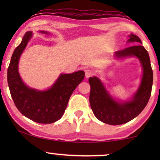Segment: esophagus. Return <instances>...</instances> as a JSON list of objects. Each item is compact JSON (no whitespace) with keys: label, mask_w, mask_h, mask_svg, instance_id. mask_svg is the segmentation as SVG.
I'll use <instances>...</instances> for the list:
<instances>
[{"label":"esophagus","mask_w":160,"mask_h":160,"mask_svg":"<svg viewBox=\"0 0 160 160\" xmlns=\"http://www.w3.org/2000/svg\"><path fill=\"white\" fill-rule=\"evenodd\" d=\"M94 75V71L92 70L91 69H87L85 70V76H86V78H89L91 77V76H92Z\"/></svg>","instance_id":"esophagus-1"}]
</instances>
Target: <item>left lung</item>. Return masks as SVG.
<instances>
[{"label": "left lung", "mask_w": 160, "mask_h": 160, "mask_svg": "<svg viewBox=\"0 0 160 160\" xmlns=\"http://www.w3.org/2000/svg\"><path fill=\"white\" fill-rule=\"evenodd\" d=\"M128 43H135L125 49L115 52L117 59L135 57L143 68V76L140 86L130 100H116L110 95L104 84L97 76L89 78L90 84L89 103L94 115L98 119L111 125L125 124L138 116L147 105L153 84V71L148 52L136 35H129Z\"/></svg>", "instance_id": "1"}]
</instances>
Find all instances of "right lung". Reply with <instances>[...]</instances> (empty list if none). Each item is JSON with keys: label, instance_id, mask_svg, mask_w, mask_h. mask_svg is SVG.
<instances>
[{"label": "right lung", "instance_id": "1", "mask_svg": "<svg viewBox=\"0 0 160 160\" xmlns=\"http://www.w3.org/2000/svg\"><path fill=\"white\" fill-rule=\"evenodd\" d=\"M49 34L47 31H39ZM32 36L27 32L22 42L14 49L7 71L11 95L17 109L28 119L41 124H51L62 117L69 98L84 78V71L61 73L56 82L47 90L30 88L22 82L19 73V60L28 41Z\"/></svg>", "mask_w": 160, "mask_h": 160}]
</instances>
